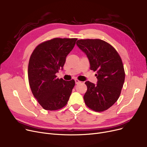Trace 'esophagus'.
<instances>
[{"label": "esophagus", "instance_id": "obj_1", "mask_svg": "<svg viewBox=\"0 0 147 147\" xmlns=\"http://www.w3.org/2000/svg\"><path fill=\"white\" fill-rule=\"evenodd\" d=\"M75 82H76V84H79V83H81V82L80 80H79L78 79H75Z\"/></svg>", "mask_w": 147, "mask_h": 147}]
</instances>
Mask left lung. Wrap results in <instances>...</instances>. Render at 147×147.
Wrapping results in <instances>:
<instances>
[{"label": "left lung", "instance_id": "obj_1", "mask_svg": "<svg viewBox=\"0 0 147 147\" xmlns=\"http://www.w3.org/2000/svg\"><path fill=\"white\" fill-rule=\"evenodd\" d=\"M89 60L90 68L96 71V84L87 81L83 98L96 112H102L116 102L124 84L125 72L121 58L110 43L101 39H80L76 43Z\"/></svg>", "mask_w": 147, "mask_h": 147}]
</instances>
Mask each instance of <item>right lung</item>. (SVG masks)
Segmentation results:
<instances>
[{
    "mask_svg": "<svg viewBox=\"0 0 147 147\" xmlns=\"http://www.w3.org/2000/svg\"><path fill=\"white\" fill-rule=\"evenodd\" d=\"M77 38H53L37 45L30 56L28 77L32 94L43 109L59 110L66 105L75 85L55 74L63 69Z\"/></svg>",
    "mask_w": 147,
    "mask_h": 147,
    "instance_id": "right-lung-1",
    "label": "right lung"
}]
</instances>
